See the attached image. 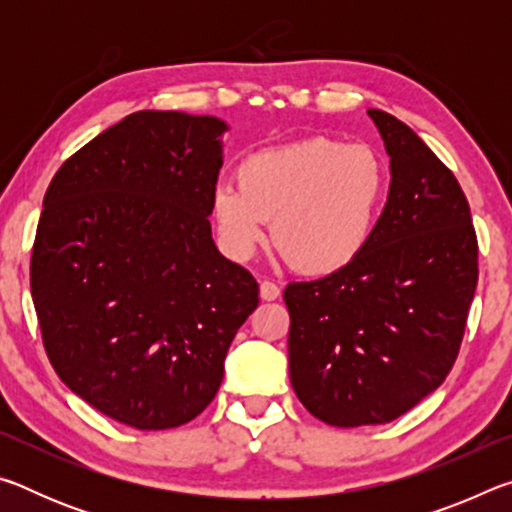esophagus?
<instances>
[{"label":"esophagus","instance_id":"34e87169","mask_svg":"<svg viewBox=\"0 0 512 512\" xmlns=\"http://www.w3.org/2000/svg\"><path fill=\"white\" fill-rule=\"evenodd\" d=\"M259 298L262 300H277L280 298V287H277L275 282H268V280H264L262 284H259Z\"/></svg>","mask_w":512,"mask_h":512}]
</instances>
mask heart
Returning a JSON list of instances; mask_svg holds the SVG:
<instances>
[{
  "label": "heart",
  "mask_w": 512,
  "mask_h": 512,
  "mask_svg": "<svg viewBox=\"0 0 512 512\" xmlns=\"http://www.w3.org/2000/svg\"><path fill=\"white\" fill-rule=\"evenodd\" d=\"M384 160L363 144L309 137L239 164L237 185L219 183L212 216L232 259L253 257L271 221L275 248L305 275H332L357 259L384 210Z\"/></svg>",
  "instance_id": "heart-1"
}]
</instances>
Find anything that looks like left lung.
Here are the masks:
<instances>
[{
	"instance_id": "1",
	"label": "left lung",
	"mask_w": 512,
	"mask_h": 512,
	"mask_svg": "<svg viewBox=\"0 0 512 512\" xmlns=\"http://www.w3.org/2000/svg\"><path fill=\"white\" fill-rule=\"evenodd\" d=\"M368 115L391 158L375 235L341 271L284 289L293 391L311 415L345 429L400 418L443 384L479 280L454 173L404 121Z\"/></svg>"
}]
</instances>
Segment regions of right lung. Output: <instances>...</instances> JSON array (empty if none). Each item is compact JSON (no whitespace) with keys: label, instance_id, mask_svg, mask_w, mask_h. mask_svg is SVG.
Masks as SVG:
<instances>
[{"label":"right lung","instance_id":"right-lung-1","mask_svg":"<svg viewBox=\"0 0 512 512\" xmlns=\"http://www.w3.org/2000/svg\"><path fill=\"white\" fill-rule=\"evenodd\" d=\"M228 124L133 112L51 180L31 296L65 386L142 431L180 427L214 400L259 287L212 239Z\"/></svg>","mask_w":512,"mask_h":512}]
</instances>
